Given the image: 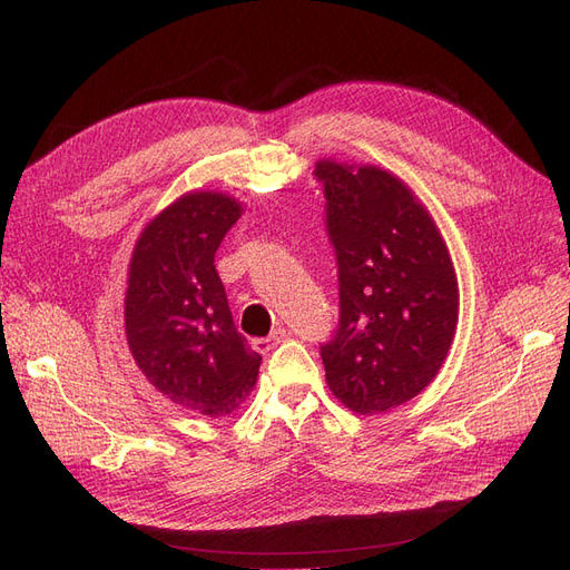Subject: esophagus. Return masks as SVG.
I'll use <instances>...</instances> for the list:
<instances>
[{"mask_svg":"<svg viewBox=\"0 0 570 570\" xmlns=\"http://www.w3.org/2000/svg\"><path fill=\"white\" fill-rule=\"evenodd\" d=\"M287 337V333L283 331V327H278V331H273L268 337H258V340H254L252 344H254V350L256 352H262V354H268L275 344L278 342H283Z\"/></svg>","mask_w":570,"mask_h":570,"instance_id":"34e87169","label":"esophagus"}]
</instances>
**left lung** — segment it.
I'll list each match as a JSON object with an SVG mask.
<instances>
[{
	"instance_id": "obj_1",
	"label": "left lung",
	"mask_w": 570,
	"mask_h": 570,
	"mask_svg": "<svg viewBox=\"0 0 570 570\" xmlns=\"http://www.w3.org/2000/svg\"><path fill=\"white\" fill-rule=\"evenodd\" d=\"M340 266L325 381L354 413H385L435 381L454 342L459 283L433 214L392 170L321 159Z\"/></svg>"
}]
</instances>
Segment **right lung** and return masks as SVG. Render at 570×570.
<instances>
[{
  "instance_id": "obj_1",
  "label": "right lung",
  "mask_w": 570,
  "mask_h": 570,
  "mask_svg": "<svg viewBox=\"0 0 570 570\" xmlns=\"http://www.w3.org/2000/svg\"><path fill=\"white\" fill-rule=\"evenodd\" d=\"M243 212L228 193H185L142 228L128 266L124 318L137 368L168 402L209 419L247 400L262 364L237 333L214 266Z\"/></svg>"
}]
</instances>
